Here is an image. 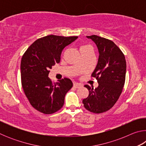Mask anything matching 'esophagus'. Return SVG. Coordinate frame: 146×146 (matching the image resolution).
I'll return each instance as SVG.
<instances>
[{"label":"esophagus","instance_id":"34e87169","mask_svg":"<svg viewBox=\"0 0 146 146\" xmlns=\"http://www.w3.org/2000/svg\"><path fill=\"white\" fill-rule=\"evenodd\" d=\"M73 86L76 88H79L82 87V86L80 84H78V83H75V84H73Z\"/></svg>","mask_w":146,"mask_h":146}]
</instances>
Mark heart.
<instances>
[{
    "label": "heart",
    "instance_id": "heart-1",
    "mask_svg": "<svg viewBox=\"0 0 146 146\" xmlns=\"http://www.w3.org/2000/svg\"><path fill=\"white\" fill-rule=\"evenodd\" d=\"M86 47H88V46H81V48H80V49L84 48H86Z\"/></svg>",
    "mask_w": 146,
    "mask_h": 146
}]
</instances>
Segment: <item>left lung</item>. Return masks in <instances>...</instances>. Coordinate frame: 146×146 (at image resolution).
<instances>
[{"label": "left lung", "mask_w": 146, "mask_h": 146, "mask_svg": "<svg viewBox=\"0 0 146 146\" xmlns=\"http://www.w3.org/2000/svg\"><path fill=\"white\" fill-rule=\"evenodd\" d=\"M97 46L99 53L97 65L91 76L97 79L95 89L88 85V97L82 100L86 110L101 113L110 110L119 98L123 88L126 72L124 55L113 41L97 35L86 36Z\"/></svg>", "instance_id": "1"}]
</instances>
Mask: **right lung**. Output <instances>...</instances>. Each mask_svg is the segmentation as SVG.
Masks as SVG:
<instances>
[{
  "instance_id": "1",
  "label": "right lung",
  "mask_w": 146,
  "mask_h": 146,
  "mask_svg": "<svg viewBox=\"0 0 146 146\" xmlns=\"http://www.w3.org/2000/svg\"><path fill=\"white\" fill-rule=\"evenodd\" d=\"M78 36L48 35L37 39L22 57L21 82L24 93L33 107L44 114H52L62 108L64 98L73 87L70 79L53 83L49 70L60 61L62 51Z\"/></svg>"
}]
</instances>
